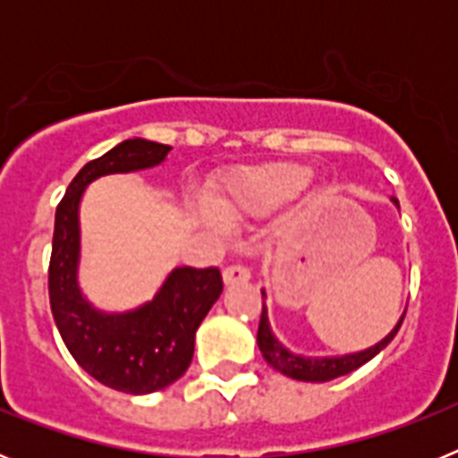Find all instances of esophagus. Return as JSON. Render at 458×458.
<instances>
[{
    "label": "esophagus",
    "mask_w": 458,
    "mask_h": 458,
    "mask_svg": "<svg viewBox=\"0 0 458 458\" xmlns=\"http://www.w3.org/2000/svg\"><path fill=\"white\" fill-rule=\"evenodd\" d=\"M248 279L250 270L245 268V266H226V268L222 270V282H225L226 286L238 284V282H248Z\"/></svg>",
    "instance_id": "1"
}]
</instances>
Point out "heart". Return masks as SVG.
Listing matches in <instances>:
<instances>
[{"label":"heart","mask_w":458,"mask_h":458,"mask_svg":"<svg viewBox=\"0 0 458 458\" xmlns=\"http://www.w3.org/2000/svg\"><path fill=\"white\" fill-rule=\"evenodd\" d=\"M311 172L307 165L293 160H275V163L241 167L213 192L210 204L225 220H242V217L268 216L275 208L293 199L310 181ZM217 215V216H218ZM199 220L208 229L220 232L222 222L213 210L201 208Z\"/></svg>","instance_id":"obj_1"}]
</instances>
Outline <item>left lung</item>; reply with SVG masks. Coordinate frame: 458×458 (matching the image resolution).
I'll use <instances>...</instances> for the list:
<instances>
[{
	"label": "left lung",
	"instance_id": "1",
	"mask_svg": "<svg viewBox=\"0 0 458 458\" xmlns=\"http://www.w3.org/2000/svg\"><path fill=\"white\" fill-rule=\"evenodd\" d=\"M392 204L399 208V201L392 197ZM261 295L266 298V291L261 289ZM406 314V310H403ZM402 318L396 321V326L392 327L390 333L386 337L380 339L378 344L369 346L365 351H355V353H346V355H302V353H293L291 349H286L284 344L279 342L277 335L273 333V326H270L268 318V310L261 311V321H259V333H257V344L259 351L264 355V360L268 362L273 369H277L279 374L289 376V378L295 380H305V383H326V380L339 378V376H346L351 371H355L358 367H362L365 362H369L374 355H378L380 351L386 349L387 344L394 339V335L399 333V327H402L403 321Z\"/></svg>",
	"mask_w": 458,
	"mask_h": 458
}]
</instances>
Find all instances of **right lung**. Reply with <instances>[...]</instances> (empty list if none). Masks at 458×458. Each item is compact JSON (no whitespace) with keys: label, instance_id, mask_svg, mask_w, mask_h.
I'll return each instance as SVG.
<instances>
[{"label":"right lung","instance_id":"add662e5","mask_svg":"<svg viewBox=\"0 0 458 458\" xmlns=\"http://www.w3.org/2000/svg\"><path fill=\"white\" fill-rule=\"evenodd\" d=\"M172 147L132 137L84 165L56 206L50 259V307L66 349L91 378L125 394L165 390L188 371L194 335L222 293L217 268L169 270L151 301L125 311L93 305L80 286V204L93 181L153 169Z\"/></svg>","mask_w":458,"mask_h":458}]
</instances>
